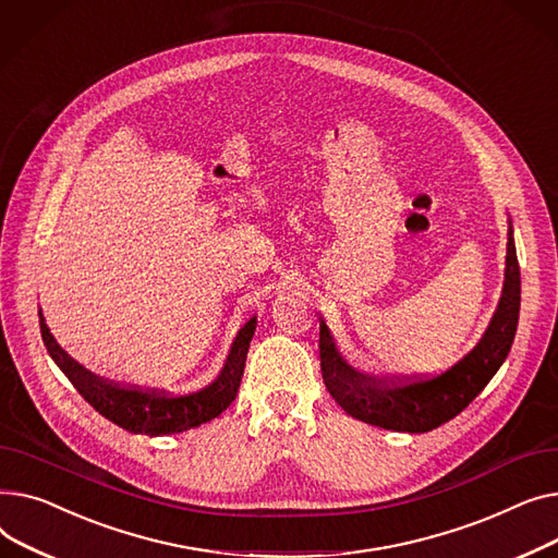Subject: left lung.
Here are the masks:
<instances>
[{"label":"left lung","instance_id":"8db88e82","mask_svg":"<svg viewBox=\"0 0 558 558\" xmlns=\"http://www.w3.org/2000/svg\"><path fill=\"white\" fill-rule=\"evenodd\" d=\"M520 313V268L509 227L505 286L482 340L460 363L433 378L376 380L355 372L338 351L319 317V367L336 403L357 421L399 433H428L460 414L496 376L515 338Z\"/></svg>","mask_w":558,"mask_h":558}]
</instances>
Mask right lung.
I'll use <instances>...</instances> for the list:
<instances>
[{
	"instance_id": "1",
	"label": "right lung",
	"mask_w": 558,
	"mask_h": 558,
	"mask_svg": "<svg viewBox=\"0 0 558 558\" xmlns=\"http://www.w3.org/2000/svg\"><path fill=\"white\" fill-rule=\"evenodd\" d=\"M38 315H40L43 342L49 355L53 357V363L60 367V372L68 376L72 385L78 389V395L98 414H104L108 421L117 423L119 428L135 435H148V437L173 435V433L198 428L201 423H207L216 418L222 410H227L229 403H232L239 395L247 349L256 329V317H252L239 331L225 360V367L220 369L214 383H209L203 389L189 391V395H169V391L125 387V385L94 376L53 340V336L49 333V326L43 317V311Z\"/></svg>"
}]
</instances>
